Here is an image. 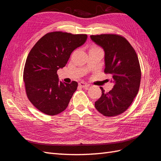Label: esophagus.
<instances>
[{"mask_svg": "<svg viewBox=\"0 0 161 161\" xmlns=\"http://www.w3.org/2000/svg\"><path fill=\"white\" fill-rule=\"evenodd\" d=\"M79 85L80 87H82V88H85V87H89V85L86 84V82H80L79 83Z\"/></svg>", "mask_w": 161, "mask_h": 161, "instance_id": "obj_1", "label": "esophagus"}]
</instances>
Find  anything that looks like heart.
<instances>
[{"instance_id":"heart-1","label":"heart","mask_w":161,"mask_h":161,"mask_svg":"<svg viewBox=\"0 0 161 161\" xmlns=\"http://www.w3.org/2000/svg\"><path fill=\"white\" fill-rule=\"evenodd\" d=\"M95 48H99V47H97V46H92L90 49H95Z\"/></svg>"}]
</instances>
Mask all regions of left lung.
I'll use <instances>...</instances> for the list:
<instances>
[{
	"mask_svg": "<svg viewBox=\"0 0 161 161\" xmlns=\"http://www.w3.org/2000/svg\"><path fill=\"white\" fill-rule=\"evenodd\" d=\"M91 40L105 51L106 74L112 75L113 89L105 92L102 87L100 98L95 107L105 116L114 117L128 109L137 95L141 79V69L134 47L125 37L117 34L92 35Z\"/></svg>",
	"mask_w": 161,
	"mask_h": 161,
	"instance_id": "1",
	"label": "left lung"
}]
</instances>
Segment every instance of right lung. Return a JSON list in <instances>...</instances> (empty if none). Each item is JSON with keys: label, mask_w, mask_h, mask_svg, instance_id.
Here are the masks:
<instances>
[{"label": "right lung", "mask_w": 161, "mask_h": 161, "mask_svg": "<svg viewBox=\"0 0 161 161\" xmlns=\"http://www.w3.org/2000/svg\"><path fill=\"white\" fill-rule=\"evenodd\" d=\"M86 39V34L47 33L29 53L23 70L26 95L33 105L42 113L56 115L69 105L78 83L59 81L57 70L66 66L71 53Z\"/></svg>", "instance_id": "right-lung-1"}]
</instances>
